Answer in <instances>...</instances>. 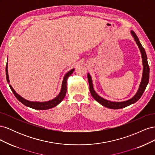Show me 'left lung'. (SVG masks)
I'll return each instance as SVG.
<instances>
[{
  "label": "left lung",
  "instance_id": "obj_1",
  "mask_svg": "<svg viewBox=\"0 0 155 155\" xmlns=\"http://www.w3.org/2000/svg\"><path fill=\"white\" fill-rule=\"evenodd\" d=\"M130 34L133 37L136 43L137 44L140 52H141L142 58V64H143V75L142 78V81H141V83H140V85L139 86V88L137 94H136L132 98H130V100H128L127 101H121V102L111 101H109L104 99V98H103L98 95L95 92V91L94 90L92 78L91 76V75L89 74V73H88L87 74L88 81L89 83V88H90V92L92 96L94 97V99L96 101H97L99 104H100L101 105H102L103 106H104L105 107L109 108V109H122V108L126 107L131 104H134V103L137 102L140 98L141 97L144 91L145 90V88H146L147 84L149 83V67L147 63V57L146 53H145V51L143 48V46H142L141 43H140V41L135 33L133 31L131 30Z\"/></svg>",
  "mask_w": 155,
  "mask_h": 155
}]
</instances>
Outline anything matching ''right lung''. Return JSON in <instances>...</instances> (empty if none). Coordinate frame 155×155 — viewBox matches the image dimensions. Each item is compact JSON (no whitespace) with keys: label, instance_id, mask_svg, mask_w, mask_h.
Wrapping results in <instances>:
<instances>
[{"label":"right lung","instance_id":"obj_1","mask_svg":"<svg viewBox=\"0 0 155 155\" xmlns=\"http://www.w3.org/2000/svg\"><path fill=\"white\" fill-rule=\"evenodd\" d=\"M74 71V68L70 70L69 72H68L65 76L63 78V80L62 82V85H61V91L58 96H56L54 99L48 101H45V102H38V101H30L28 100H26L24 99L22 97H21L20 95H18V94L15 91V90L13 88V87L10 85V87L11 88L12 91L14 94V95L16 97L17 99L21 101L22 104L25 105L32 108V109H34L36 110H47L50 109L51 108H53L55 106H57L58 104H59L61 101L64 99V97L66 95L67 93V81L68 78V77L71 75L73 72ZM6 79L8 83L10 82L9 80V76H8V60L6 63Z\"/></svg>","mask_w":155,"mask_h":155}]
</instances>
